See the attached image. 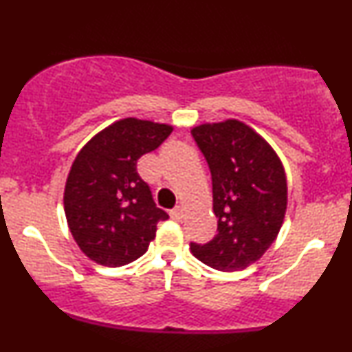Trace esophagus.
<instances>
[{
  "label": "esophagus",
  "mask_w": 352,
  "mask_h": 352,
  "mask_svg": "<svg viewBox=\"0 0 352 352\" xmlns=\"http://www.w3.org/2000/svg\"><path fill=\"white\" fill-rule=\"evenodd\" d=\"M184 215H185V212H184V208H182V207H175L173 210H170V217L173 218V220L180 221L182 218H184Z\"/></svg>",
  "instance_id": "34e87169"
}]
</instances>
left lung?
Masks as SVG:
<instances>
[{
  "label": "left lung",
  "instance_id": "obj_1",
  "mask_svg": "<svg viewBox=\"0 0 352 352\" xmlns=\"http://www.w3.org/2000/svg\"><path fill=\"white\" fill-rule=\"evenodd\" d=\"M212 173L218 225L207 243H190L193 256L220 272L245 270L280 233L288 201L283 165L263 137L240 120L192 129Z\"/></svg>",
  "mask_w": 352,
  "mask_h": 352
}]
</instances>
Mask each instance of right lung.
Segmentation results:
<instances>
[{
  "label": "right lung",
  "instance_id": "add662e5",
  "mask_svg": "<svg viewBox=\"0 0 352 352\" xmlns=\"http://www.w3.org/2000/svg\"><path fill=\"white\" fill-rule=\"evenodd\" d=\"M172 127L129 117L92 137L72 164L64 212L76 243L102 266H124L147 252L157 223L168 215L137 173V160L155 151Z\"/></svg>",
  "mask_w": 352,
  "mask_h": 352
}]
</instances>
